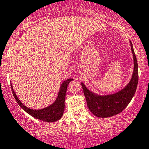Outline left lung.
Returning <instances> with one entry per match:
<instances>
[{
  "label": "left lung",
  "mask_w": 149,
  "mask_h": 149,
  "mask_svg": "<svg viewBox=\"0 0 149 149\" xmlns=\"http://www.w3.org/2000/svg\"><path fill=\"white\" fill-rule=\"evenodd\" d=\"M130 42L134 58V71L130 81L123 89L114 94L100 95L89 91L84 83H81L88 108L96 117L106 118L120 113L134 95L139 79L138 63L132 43Z\"/></svg>",
  "instance_id": "1"
}]
</instances>
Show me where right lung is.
Segmentation results:
<instances>
[{
  "label": "right lung",
  "mask_w": 149,
  "mask_h": 149,
  "mask_svg": "<svg viewBox=\"0 0 149 149\" xmlns=\"http://www.w3.org/2000/svg\"><path fill=\"white\" fill-rule=\"evenodd\" d=\"M72 80L73 79L69 78V79H67L66 81H63L61 85L59 92L58 93V96H57L56 100L51 105L41 109H32L29 108V107H26L25 105H24L20 102V100L17 98L13 88L12 84H11V88H12L13 94L15 100L17 101L19 105L27 113H28L29 115L32 116L33 117H35L36 119H38L40 120L45 121V122H53L60 120L62 117V116H63V112H64V102L67 87H68V85L69 84V83L71 82Z\"/></svg>",
  "instance_id": "1"
}]
</instances>
